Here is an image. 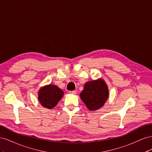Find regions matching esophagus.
Segmentation results:
<instances>
[{"label": "esophagus", "instance_id": "obj_1", "mask_svg": "<svg viewBox=\"0 0 152 152\" xmlns=\"http://www.w3.org/2000/svg\"><path fill=\"white\" fill-rule=\"evenodd\" d=\"M69 93H70V94H75L77 93V92H76V91H70V92H69Z\"/></svg>", "mask_w": 152, "mask_h": 152}]
</instances>
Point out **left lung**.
Masks as SVG:
<instances>
[{
	"instance_id": "1",
	"label": "left lung",
	"mask_w": 152,
	"mask_h": 152,
	"mask_svg": "<svg viewBox=\"0 0 152 152\" xmlns=\"http://www.w3.org/2000/svg\"><path fill=\"white\" fill-rule=\"evenodd\" d=\"M108 86L102 79L86 82L80 94L82 102L91 111L102 107L108 98Z\"/></svg>"
}]
</instances>
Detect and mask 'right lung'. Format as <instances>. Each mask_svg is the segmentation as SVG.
Instances as JSON below:
<instances>
[{"label":"right lung","instance_id":"obj_1","mask_svg":"<svg viewBox=\"0 0 152 152\" xmlns=\"http://www.w3.org/2000/svg\"><path fill=\"white\" fill-rule=\"evenodd\" d=\"M63 94V91L60 88L55 85L49 84L41 87L38 98L42 107L51 109L58 104Z\"/></svg>","mask_w":152,"mask_h":152}]
</instances>
